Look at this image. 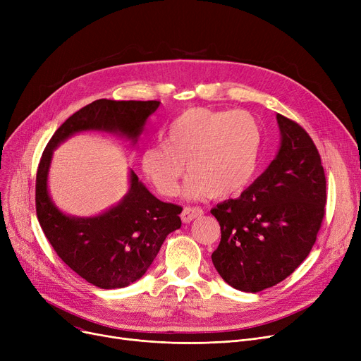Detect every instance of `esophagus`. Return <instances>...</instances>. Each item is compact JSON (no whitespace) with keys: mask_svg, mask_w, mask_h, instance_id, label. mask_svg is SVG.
<instances>
[{"mask_svg":"<svg viewBox=\"0 0 361 361\" xmlns=\"http://www.w3.org/2000/svg\"><path fill=\"white\" fill-rule=\"evenodd\" d=\"M203 215V211L200 209V207H192V206H185L183 212H181V219L184 224L187 222H192L193 219L199 218Z\"/></svg>","mask_w":361,"mask_h":361,"instance_id":"1","label":"esophagus"}]
</instances>
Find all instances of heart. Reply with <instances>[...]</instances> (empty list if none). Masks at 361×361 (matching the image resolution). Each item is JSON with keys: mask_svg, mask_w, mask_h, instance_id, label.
<instances>
[{"mask_svg": "<svg viewBox=\"0 0 361 361\" xmlns=\"http://www.w3.org/2000/svg\"><path fill=\"white\" fill-rule=\"evenodd\" d=\"M165 142L149 146L142 157L145 174L161 195L177 193L187 166V197L226 199L253 180L262 128L247 111L196 106L166 127Z\"/></svg>", "mask_w": 361, "mask_h": 361, "instance_id": "b5f03b06", "label": "heart"}]
</instances>
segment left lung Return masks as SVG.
<instances>
[{
    "mask_svg": "<svg viewBox=\"0 0 361 361\" xmlns=\"http://www.w3.org/2000/svg\"><path fill=\"white\" fill-rule=\"evenodd\" d=\"M281 147L267 171L238 199L216 204L221 226L212 262L222 279L259 293L290 276L316 241L326 204V178L307 131L276 116Z\"/></svg>",
    "mask_w": 361,
    "mask_h": 361,
    "instance_id": "obj_1",
    "label": "left lung"
}]
</instances>
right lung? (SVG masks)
<instances>
[{
	"mask_svg": "<svg viewBox=\"0 0 361 361\" xmlns=\"http://www.w3.org/2000/svg\"><path fill=\"white\" fill-rule=\"evenodd\" d=\"M159 101L98 99L74 112L54 133L36 173V215L41 228L70 269L104 290L123 288L145 275L166 235L181 226L183 207L157 199L130 171L123 200L92 218L64 215L48 193V171L54 149L75 133H118L133 143Z\"/></svg>",
	"mask_w": 361,
	"mask_h": 361,
	"instance_id": "1",
	"label": "right lung"
}]
</instances>
